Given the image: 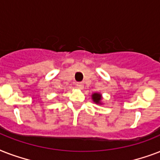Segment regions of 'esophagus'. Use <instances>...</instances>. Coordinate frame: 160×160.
Here are the masks:
<instances>
[{
    "label": "esophagus",
    "mask_w": 160,
    "mask_h": 160,
    "mask_svg": "<svg viewBox=\"0 0 160 160\" xmlns=\"http://www.w3.org/2000/svg\"><path fill=\"white\" fill-rule=\"evenodd\" d=\"M76 87H77L78 89H83V88H84V85H83V83H76Z\"/></svg>",
    "instance_id": "1"
}]
</instances>
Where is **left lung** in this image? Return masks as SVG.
Masks as SVG:
<instances>
[{
    "label": "left lung",
    "mask_w": 160,
    "mask_h": 160,
    "mask_svg": "<svg viewBox=\"0 0 160 160\" xmlns=\"http://www.w3.org/2000/svg\"><path fill=\"white\" fill-rule=\"evenodd\" d=\"M91 99H92L93 102L95 103V104H97V105H103L102 95L100 93H93L92 95H91Z\"/></svg>",
    "instance_id": "8db88e82"
}]
</instances>
